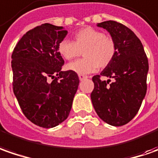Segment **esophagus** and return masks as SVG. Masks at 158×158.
Returning <instances> with one entry per match:
<instances>
[{"mask_svg": "<svg viewBox=\"0 0 158 158\" xmlns=\"http://www.w3.org/2000/svg\"><path fill=\"white\" fill-rule=\"evenodd\" d=\"M79 79H80V80H83V79H87L88 77H87L86 75H81V74H79Z\"/></svg>", "mask_w": 158, "mask_h": 158, "instance_id": "34e87169", "label": "esophagus"}]
</instances>
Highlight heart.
Returning <instances> with one entry per match:
<instances>
[{"label":"heart","mask_w":158,"mask_h":158,"mask_svg":"<svg viewBox=\"0 0 158 158\" xmlns=\"http://www.w3.org/2000/svg\"><path fill=\"white\" fill-rule=\"evenodd\" d=\"M57 50L66 60L79 57L83 52L85 58L69 63L66 69L78 74H88L98 67L105 68L113 61L116 54L115 43L103 32L91 27L84 28L73 35V42L64 39Z\"/></svg>","instance_id":"1"}]
</instances>
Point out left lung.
Masks as SVG:
<instances>
[{
    "label": "left lung",
    "instance_id": "1",
    "mask_svg": "<svg viewBox=\"0 0 158 158\" xmlns=\"http://www.w3.org/2000/svg\"><path fill=\"white\" fill-rule=\"evenodd\" d=\"M97 26L110 34L115 43L116 54L101 75L93 77L94 88L91 100L98 116L112 126H123L137 114L147 91L148 58L141 41L131 30L114 21ZM104 76L113 79L101 81Z\"/></svg>",
    "mask_w": 158,
    "mask_h": 158
}]
</instances>
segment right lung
Wrapping results in <instances>:
<instances>
[{
	"label": "right lung",
	"instance_id": "1",
	"mask_svg": "<svg viewBox=\"0 0 158 158\" xmlns=\"http://www.w3.org/2000/svg\"><path fill=\"white\" fill-rule=\"evenodd\" d=\"M66 35L64 27L44 23L23 35L12 53L15 95L25 116L39 127L66 120L78 90L77 73L61 71L64 61L57 47Z\"/></svg>",
	"mask_w": 158,
	"mask_h": 158
}]
</instances>
